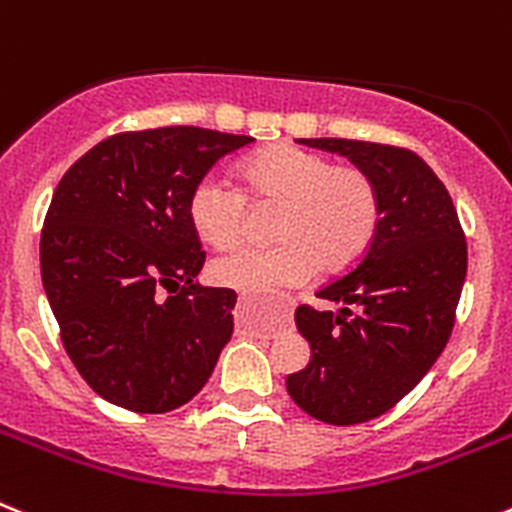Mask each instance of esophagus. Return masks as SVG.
Returning a JSON list of instances; mask_svg holds the SVG:
<instances>
[{
  "label": "esophagus",
  "instance_id": "obj_1",
  "mask_svg": "<svg viewBox=\"0 0 512 512\" xmlns=\"http://www.w3.org/2000/svg\"><path fill=\"white\" fill-rule=\"evenodd\" d=\"M248 305H251V300H241V307H248ZM287 318H289L287 312H279V315H277V323L284 325V323H287Z\"/></svg>",
  "mask_w": 512,
  "mask_h": 512
}]
</instances>
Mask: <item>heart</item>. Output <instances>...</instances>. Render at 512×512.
Returning a JSON list of instances; mask_svg holds the SVG:
<instances>
[{"label":"heart","instance_id":"heart-1","mask_svg":"<svg viewBox=\"0 0 512 512\" xmlns=\"http://www.w3.org/2000/svg\"><path fill=\"white\" fill-rule=\"evenodd\" d=\"M251 200L279 205L274 246H238L210 264V279L241 295L269 297L302 287L320 264L341 271L372 246L379 228V192L366 171L336 166L320 153L274 146L243 166ZM246 192L210 171L189 194V220L202 241L225 248L238 241Z\"/></svg>","mask_w":512,"mask_h":512}]
</instances>
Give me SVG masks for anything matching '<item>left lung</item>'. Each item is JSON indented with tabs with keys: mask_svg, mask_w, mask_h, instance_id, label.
Masks as SVG:
<instances>
[{
	"mask_svg": "<svg viewBox=\"0 0 512 512\" xmlns=\"http://www.w3.org/2000/svg\"><path fill=\"white\" fill-rule=\"evenodd\" d=\"M297 143L366 171L382 212L359 264L318 292L341 307H297L310 361L289 374L287 392L315 420L366 423L395 408L441 356L467 277V241L449 192L418 153L343 138Z\"/></svg>",
	"mask_w": 512,
	"mask_h": 512,
	"instance_id": "8db88e82",
	"label": "left lung"
}]
</instances>
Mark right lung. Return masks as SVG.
<instances>
[{"label": "right lung", "mask_w": 512, "mask_h": 512, "mask_svg": "<svg viewBox=\"0 0 512 512\" xmlns=\"http://www.w3.org/2000/svg\"><path fill=\"white\" fill-rule=\"evenodd\" d=\"M251 143L192 125L120 133L58 182L40 235L45 297L69 359L117 408H182L233 336L235 292L197 282L189 194Z\"/></svg>", "instance_id": "obj_1"}]
</instances>
